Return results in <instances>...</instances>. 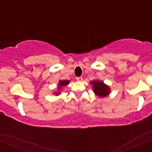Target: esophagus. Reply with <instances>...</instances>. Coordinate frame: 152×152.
<instances>
[{"label":"esophagus","mask_w":152,"mask_h":152,"mask_svg":"<svg viewBox=\"0 0 152 152\" xmlns=\"http://www.w3.org/2000/svg\"><path fill=\"white\" fill-rule=\"evenodd\" d=\"M76 80H77L78 81H83V78H82L81 76H79V77H76Z\"/></svg>","instance_id":"esophagus-1"}]
</instances>
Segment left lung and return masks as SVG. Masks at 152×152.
Masks as SVG:
<instances>
[{
  "label": "left lung",
  "instance_id": "obj_1",
  "mask_svg": "<svg viewBox=\"0 0 152 152\" xmlns=\"http://www.w3.org/2000/svg\"><path fill=\"white\" fill-rule=\"evenodd\" d=\"M91 84L93 86V91L94 94L98 96L100 98L107 96L111 92L110 87L105 84L104 82L99 80H94L90 82Z\"/></svg>",
  "mask_w": 152,
  "mask_h": 152
}]
</instances>
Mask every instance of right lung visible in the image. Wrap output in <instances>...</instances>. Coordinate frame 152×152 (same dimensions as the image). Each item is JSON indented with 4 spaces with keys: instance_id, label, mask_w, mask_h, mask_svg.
Masks as SVG:
<instances>
[{
    "instance_id": "add662e5",
    "label": "right lung",
    "mask_w": 152,
    "mask_h": 152,
    "mask_svg": "<svg viewBox=\"0 0 152 152\" xmlns=\"http://www.w3.org/2000/svg\"><path fill=\"white\" fill-rule=\"evenodd\" d=\"M69 83H70V81H68V80H60L58 82V92H54V94H55L56 96L59 95V94H61L60 91L61 90L62 87L67 86Z\"/></svg>"
}]
</instances>
